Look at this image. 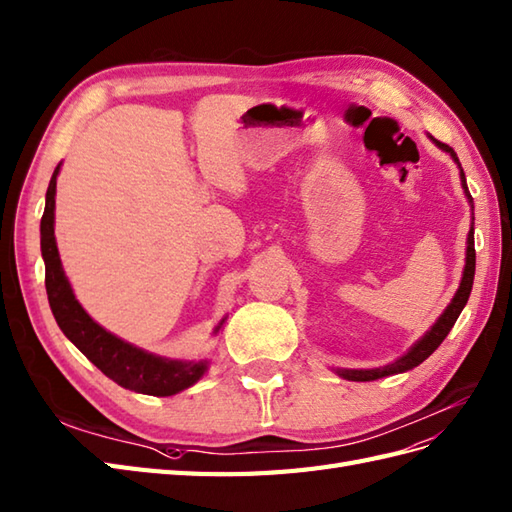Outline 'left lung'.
<instances>
[{"label": "left lung", "mask_w": 512, "mask_h": 512, "mask_svg": "<svg viewBox=\"0 0 512 512\" xmlns=\"http://www.w3.org/2000/svg\"><path fill=\"white\" fill-rule=\"evenodd\" d=\"M430 139H432V136H430ZM432 141L439 145L443 152H447V154L454 158V162H456L458 169H460V184H463L469 204H473V199H471L469 189H467L465 171H463V167H460L456 152H454L450 145H445V143L436 141V139H432ZM473 273H476V247H473V226H471V230L467 234V254H465L463 280H460V286H458V291H456L454 299L450 302V306L443 310V315L436 319L434 326L426 334H423L421 339L413 347H410V350L404 356L397 358L395 363H391V365H384V367H378V369H336V373H339L341 378L352 380V382H369V380L393 376V373H402V371H408V369L421 365L423 360H426L436 350V347L443 343L445 336L450 334V330L454 328L458 315L463 313V308H465L467 299H469V293H471V286H473Z\"/></svg>", "instance_id": "8db88e82"}]
</instances>
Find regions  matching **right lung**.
I'll return each mask as SVG.
<instances>
[{"label":"right lung","instance_id":"right-lung-1","mask_svg":"<svg viewBox=\"0 0 512 512\" xmlns=\"http://www.w3.org/2000/svg\"><path fill=\"white\" fill-rule=\"evenodd\" d=\"M60 165L54 169L45 195V213L41 219V254L45 260V289L49 306L60 330L91 363L115 380L123 389L143 395L167 397L189 389L208 369V360H171L149 354L141 347L126 343L110 334L80 306L73 295L71 284L62 271V263L54 236V208H56V178ZM223 321L215 332L223 326Z\"/></svg>","mask_w":512,"mask_h":512}]
</instances>
